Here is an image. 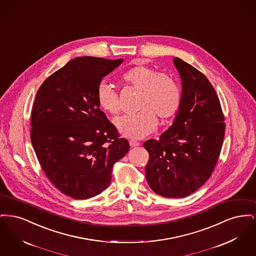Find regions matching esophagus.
I'll return each instance as SVG.
<instances>
[{
	"instance_id": "esophagus-1",
	"label": "esophagus",
	"mask_w": 256,
	"mask_h": 256,
	"mask_svg": "<svg viewBox=\"0 0 256 256\" xmlns=\"http://www.w3.org/2000/svg\"><path fill=\"white\" fill-rule=\"evenodd\" d=\"M130 146H132V148H134V146H139V142H137V141H135V140H130Z\"/></svg>"
}]
</instances>
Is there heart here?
<instances>
[{"instance_id":"obj_1","label":"heart","mask_w":256,"mask_h":256,"mask_svg":"<svg viewBox=\"0 0 256 256\" xmlns=\"http://www.w3.org/2000/svg\"><path fill=\"white\" fill-rule=\"evenodd\" d=\"M122 82L126 86L141 91L138 98L137 113L124 115L115 120V126L124 137L142 139L152 134L161 120L174 117L182 106V91L178 80L169 73L137 65L122 74ZM98 106L104 112L116 116L121 111L120 97L114 86L102 80L96 92Z\"/></svg>"}]
</instances>
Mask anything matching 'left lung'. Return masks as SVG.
I'll use <instances>...</instances> for the list:
<instances>
[{
	"label": "left lung",
	"instance_id": "left-lung-1",
	"mask_svg": "<svg viewBox=\"0 0 256 256\" xmlns=\"http://www.w3.org/2000/svg\"><path fill=\"white\" fill-rule=\"evenodd\" d=\"M182 82V102L174 124L158 140L143 146L148 152L146 182L165 198L191 195L210 178L218 162L226 124L219 98L206 76L174 58Z\"/></svg>",
	"mask_w": 256,
	"mask_h": 256
}]
</instances>
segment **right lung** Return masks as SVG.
I'll use <instances>...</instances> for the list:
<instances>
[{
    "mask_svg": "<svg viewBox=\"0 0 256 256\" xmlns=\"http://www.w3.org/2000/svg\"><path fill=\"white\" fill-rule=\"evenodd\" d=\"M122 62L76 58L52 74L37 91L30 118L32 144L50 182L76 200L106 190L113 165L130 150L96 98L102 78Z\"/></svg>",
    "mask_w": 256,
    "mask_h": 256,
    "instance_id": "obj_1",
    "label": "right lung"
}]
</instances>
